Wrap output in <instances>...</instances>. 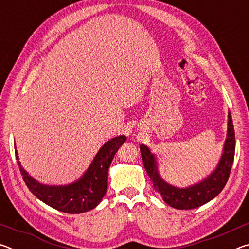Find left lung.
Returning a JSON list of instances; mask_svg holds the SVG:
<instances>
[{"mask_svg":"<svg viewBox=\"0 0 249 249\" xmlns=\"http://www.w3.org/2000/svg\"><path fill=\"white\" fill-rule=\"evenodd\" d=\"M141 154L144 167L148 174L154 189L160 193L163 201L171 208L178 210H191L208 203L214 199L229 180L231 165L235 155V133L231 115L229 112L226 140L223 147L222 157L217 166L211 174L200 182L187 188H178L166 182L158 172V163L156 155L146 145L142 144Z\"/></svg>","mask_w":249,"mask_h":249,"instance_id":"obj_1","label":"left lung"}]
</instances>
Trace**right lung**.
Here are the masks:
<instances>
[{
    "instance_id": "obj_1",
    "label": "right lung",
    "mask_w": 249,
    "mask_h": 249,
    "mask_svg": "<svg viewBox=\"0 0 249 249\" xmlns=\"http://www.w3.org/2000/svg\"><path fill=\"white\" fill-rule=\"evenodd\" d=\"M125 142L126 136L121 135L105 142L81 178L65 185H47L38 182L20 165L16 146L15 156L25 183L34 196L60 212L79 214L94 209L103 199L107 189L109 165L116 151Z\"/></svg>"
}]
</instances>
